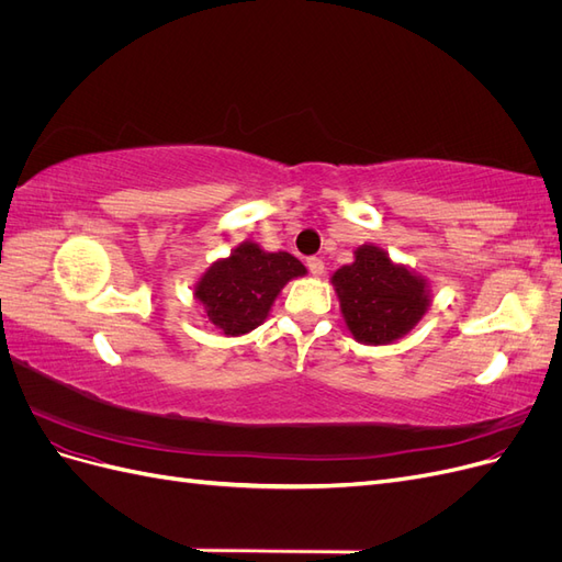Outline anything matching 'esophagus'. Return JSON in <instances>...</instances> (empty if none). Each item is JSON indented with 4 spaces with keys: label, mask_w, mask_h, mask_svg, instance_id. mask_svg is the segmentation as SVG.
I'll list each match as a JSON object with an SVG mask.
<instances>
[{
    "label": "esophagus",
    "mask_w": 562,
    "mask_h": 562,
    "mask_svg": "<svg viewBox=\"0 0 562 562\" xmlns=\"http://www.w3.org/2000/svg\"><path fill=\"white\" fill-rule=\"evenodd\" d=\"M307 267L312 271V277H321L323 274V260L321 258H310Z\"/></svg>",
    "instance_id": "34e87169"
}]
</instances>
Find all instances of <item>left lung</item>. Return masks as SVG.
<instances>
[{"instance_id": "left-lung-1", "label": "left lung", "mask_w": 562, "mask_h": 562, "mask_svg": "<svg viewBox=\"0 0 562 562\" xmlns=\"http://www.w3.org/2000/svg\"><path fill=\"white\" fill-rule=\"evenodd\" d=\"M345 323L356 342L391 345L411 333L429 307V285L372 246L353 250V262L333 274Z\"/></svg>"}]
</instances>
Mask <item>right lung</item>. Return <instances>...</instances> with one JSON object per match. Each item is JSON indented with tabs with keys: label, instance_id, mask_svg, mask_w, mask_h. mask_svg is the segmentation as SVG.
<instances>
[{
	"label": "right lung",
	"instance_id": "right-lung-1",
	"mask_svg": "<svg viewBox=\"0 0 562 562\" xmlns=\"http://www.w3.org/2000/svg\"><path fill=\"white\" fill-rule=\"evenodd\" d=\"M307 274L291 252H267L244 241L229 258L213 262L194 285V297L206 310L209 323L225 335H244L267 318L281 288Z\"/></svg>",
	"mask_w": 562,
	"mask_h": 562
}]
</instances>
